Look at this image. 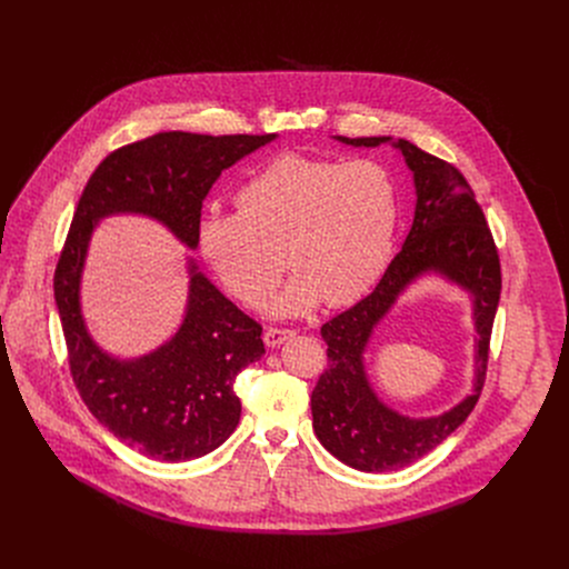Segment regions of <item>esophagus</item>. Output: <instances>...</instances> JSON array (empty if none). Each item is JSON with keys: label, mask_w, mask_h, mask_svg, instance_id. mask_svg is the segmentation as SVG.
<instances>
[{"label": "esophagus", "mask_w": 569, "mask_h": 569, "mask_svg": "<svg viewBox=\"0 0 569 569\" xmlns=\"http://www.w3.org/2000/svg\"><path fill=\"white\" fill-rule=\"evenodd\" d=\"M295 336V331L292 329H277V327H268L266 329V333H263V342L268 345V347H279V345H283L288 338H292Z\"/></svg>", "instance_id": "esophagus-1"}]
</instances>
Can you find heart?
I'll return each instance as SVG.
<instances>
[{
  "label": "heart",
  "mask_w": 569,
  "mask_h": 569,
  "mask_svg": "<svg viewBox=\"0 0 569 569\" xmlns=\"http://www.w3.org/2000/svg\"><path fill=\"white\" fill-rule=\"evenodd\" d=\"M236 213H207L198 248L220 286L261 308L288 266L297 272L277 303L303 312L349 306L367 295L391 261L398 189L373 159L281 154L236 193Z\"/></svg>",
  "instance_id": "b5f03b06"
}]
</instances>
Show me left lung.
I'll list each match as a JSON object with an SVG mask.
<instances>
[{
	"label": "left lung",
	"mask_w": 569,
	"mask_h": 569,
	"mask_svg": "<svg viewBox=\"0 0 569 569\" xmlns=\"http://www.w3.org/2000/svg\"><path fill=\"white\" fill-rule=\"evenodd\" d=\"M351 146H378L389 137H338ZM396 148L415 173L417 211L402 250L380 283L349 310L321 327L329 365L312 396V428L321 446L351 468L387 472L410 466L448 439L477 405L489 369L491 331L502 290L500 254L475 191L450 161L398 139ZM426 269H439L463 284L476 301L478 380L473 393L435 420H408L391 413L370 391L361 351L395 295Z\"/></svg>",
	"instance_id": "8db88e82"
}]
</instances>
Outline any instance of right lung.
Instances as JSON below:
<instances>
[{"label": "right lung", "mask_w": 569, "mask_h": 569, "mask_svg": "<svg viewBox=\"0 0 569 569\" xmlns=\"http://www.w3.org/2000/svg\"><path fill=\"white\" fill-rule=\"evenodd\" d=\"M274 137L157 132L112 150L76 204L53 272L69 373L94 419L150 459L202 457L236 430L240 398L233 382L266 353L263 329L193 266L189 310L176 338L134 362L106 356L90 340L78 308L90 233L108 213L137 211L169 224L196 248L202 200L213 182Z\"/></svg>", "instance_id": "obj_1"}]
</instances>
